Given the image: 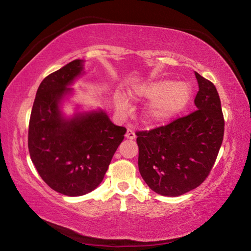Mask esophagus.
<instances>
[{
    "mask_svg": "<svg viewBox=\"0 0 251 251\" xmlns=\"http://www.w3.org/2000/svg\"><path fill=\"white\" fill-rule=\"evenodd\" d=\"M125 137L127 138V139H135L136 138V135H135V131L133 130V129H130V128H128L127 129V131H126V134H125Z\"/></svg>",
    "mask_w": 251,
    "mask_h": 251,
    "instance_id": "esophagus-1",
    "label": "esophagus"
}]
</instances>
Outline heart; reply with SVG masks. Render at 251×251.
I'll list each match as a JSON object with an SVG mask.
<instances>
[{
  "label": "heart",
  "instance_id": "heart-1",
  "mask_svg": "<svg viewBox=\"0 0 251 251\" xmlns=\"http://www.w3.org/2000/svg\"><path fill=\"white\" fill-rule=\"evenodd\" d=\"M130 95L137 100H152L144 110V121L150 126H159L184 112L192 100L193 90L186 82L161 79L139 85ZM115 106L120 112L127 108L126 101L120 96L115 99Z\"/></svg>",
  "mask_w": 251,
  "mask_h": 251
}]
</instances>
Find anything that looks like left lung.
<instances>
[{
	"label": "left lung",
	"mask_w": 251,
	"mask_h": 251,
	"mask_svg": "<svg viewBox=\"0 0 251 251\" xmlns=\"http://www.w3.org/2000/svg\"><path fill=\"white\" fill-rule=\"evenodd\" d=\"M197 110L166 126L137 131L138 169L155 193L177 197L209 175L224 138L225 122L215 85L195 72Z\"/></svg>",
	"instance_id": "obj_1"
}]
</instances>
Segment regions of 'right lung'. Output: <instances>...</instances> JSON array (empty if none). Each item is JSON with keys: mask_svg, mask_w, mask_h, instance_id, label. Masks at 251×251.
<instances>
[{"mask_svg": "<svg viewBox=\"0 0 251 251\" xmlns=\"http://www.w3.org/2000/svg\"><path fill=\"white\" fill-rule=\"evenodd\" d=\"M84 73L83 59H74L46 76L37 88L28 126L29 156L42 179L71 197L100 184L126 133L100 108H76L70 117L63 112L74 92L72 84Z\"/></svg>", "mask_w": 251, "mask_h": 251, "instance_id": "1", "label": "right lung"}]
</instances>
